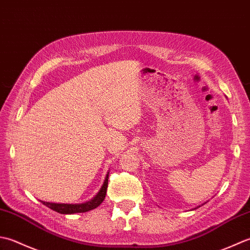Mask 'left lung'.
I'll list each match as a JSON object with an SVG mask.
<instances>
[{"mask_svg":"<svg viewBox=\"0 0 250 250\" xmlns=\"http://www.w3.org/2000/svg\"><path fill=\"white\" fill-rule=\"evenodd\" d=\"M198 207H201V206H198Z\"/></svg>","mask_w":250,"mask_h":250,"instance_id":"left-lung-1","label":"left lung"}]
</instances>
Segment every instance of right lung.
<instances>
[{
    "mask_svg": "<svg viewBox=\"0 0 250 250\" xmlns=\"http://www.w3.org/2000/svg\"><path fill=\"white\" fill-rule=\"evenodd\" d=\"M108 179H109V171L106 174L104 185L101 186L99 192L94 196L91 200L81 203V204H60V203H49V202H42L45 206H47L50 209L57 211L62 215H72V213L76 212H86L91 209H95L96 207H98L101 203L104 202L105 194H106V188H108Z\"/></svg>",
    "mask_w": 250,
    "mask_h": 250,
    "instance_id": "obj_1",
    "label": "right lung"
}]
</instances>
